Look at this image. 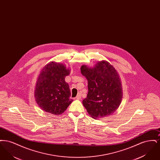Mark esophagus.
<instances>
[{"instance_id":"1","label":"esophagus","mask_w":160,"mask_h":160,"mask_svg":"<svg viewBox=\"0 0 160 160\" xmlns=\"http://www.w3.org/2000/svg\"><path fill=\"white\" fill-rule=\"evenodd\" d=\"M81 97H82V96H81V94L80 93V94H78V95H77V96L75 98V99H80L81 98Z\"/></svg>"}]
</instances>
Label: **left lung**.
Instances as JSON below:
<instances>
[{
    "mask_svg": "<svg viewBox=\"0 0 160 160\" xmlns=\"http://www.w3.org/2000/svg\"><path fill=\"white\" fill-rule=\"evenodd\" d=\"M82 75L88 81V93L83 104L94 119L113 114L122 98L119 76L108 62H99L93 68L81 67Z\"/></svg>",
    "mask_w": 160,
    "mask_h": 160,
    "instance_id": "1",
    "label": "left lung"
}]
</instances>
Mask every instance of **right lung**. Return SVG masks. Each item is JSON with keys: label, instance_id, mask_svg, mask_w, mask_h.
I'll return each instance as SVG.
<instances>
[{"label": "right lung", "instance_id": "add662e5", "mask_svg": "<svg viewBox=\"0 0 160 160\" xmlns=\"http://www.w3.org/2000/svg\"><path fill=\"white\" fill-rule=\"evenodd\" d=\"M69 70L62 63L52 62L46 65L38 77L35 98L39 107L53 114L63 113L72 102L68 84L65 81Z\"/></svg>", "mask_w": 160, "mask_h": 160}]
</instances>
